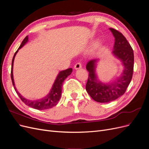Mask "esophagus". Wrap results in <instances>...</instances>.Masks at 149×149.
<instances>
[{"label": "esophagus", "mask_w": 149, "mask_h": 149, "mask_svg": "<svg viewBox=\"0 0 149 149\" xmlns=\"http://www.w3.org/2000/svg\"><path fill=\"white\" fill-rule=\"evenodd\" d=\"M74 69L75 70H78L82 68V65L81 63H76L74 65Z\"/></svg>", "instance_id": "obj_1"}]
</instances>
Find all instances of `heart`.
<instances>
[{
    "instance_id": "b5f03b06",
    "label": "heart",
    "mask_w": 149,
    "mask_h": 149,
    "mask_svg": "<svg viewBox=\"0 0 149 149\" xmlns=\"http://www.w3.org/2000/svg\"><path fill=\"white\" fill-rule=\"evenodd\" d=\"M99 45V42H97L96 43V47H97V46H98Z\"/></svg>"
}]
</instances>
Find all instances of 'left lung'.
I'll return each mask as SVG.
<instances>
[{
	"label": "left lung",
	"mask_w": 149,
	"mask_h": 149,
	"mask_svg": "<svg viewBox=\"0 0 149 149\" xmlns=\"http://www.w3.org/2000/svg\"><path fill=\"white\" fill-rule=\"evenodd\" d=\"M109 30L115 38L112 54L120 60L124 66L120 76L111 83H102L99 79L96 68L99 59L89 60L86 65L89 77L86 89L93 100L98 102L116 100L125 93L132 78L134 56L133 49L124 36L114 29Z\"/></svg>",
	"instance_id": "obj_1"
}]
</instances>
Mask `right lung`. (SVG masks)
Instances as JSON below:
<instances>
[{"instance_id":"right-lung-1","label":"right lung","mask_w":149,"mask_h":149,"mask_svg":"<svg viewBox=\"0 0 149 149\" xmlns=\"http://www.w3.org/2000/svg\"><path fill=\"white\" fill-rule=\"evenodd\" d=\"M29 41V37H26L24 38V40L22 41L20 46L19 47V49H17V52L15 53L14 55H13V59L12 61V68H11V79L13 87L15 90L17 94L19 97L21 99V100L23 101L26 105H27L31 107H33L34 109H38V110H45L47 109H50L53 106H56L58 101H59L60 99L61 96V91H62V85L63 83L65 81V79L70 75L73 71L72 68H68L67 70L61 71L58 74L56 78L54 81L52 89L49 91V93L47 94L46 96H45L41 99H38L37 100H30L28 99L25 98L24 96H22L21 94L17 91V89L15 86L14 79H13V61H14L15 57L17 55V52H19V49L23 47Z\"/></svg>"}]
</instances>
